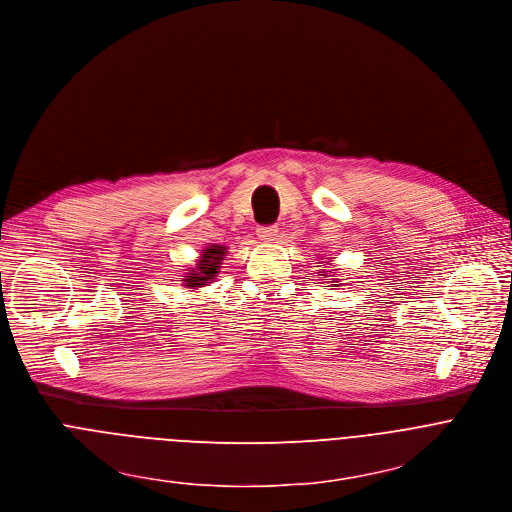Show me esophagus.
Returning <instances> with one entry per match:
<instances>
[{
	"instance_id": "esophagus-1",
	"label": "esophagus",
	"mask_w": 512,
	"mask_h": 512,
	"mask_svg": "<svg viewBox=\"0 0 512 512\" xmlns=\"http://www.w3.org/2000/svg\"><path fill=\"white\" fill-rule=\"evenodd\" d=\"M256 232H258V238H260V240L272 242V240H276V236H278V227H276V225H260Z\"/></svg>"
}]
</instances>
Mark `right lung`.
<instances>
[{
	"mask_svg": "<svg viewBox=\"0 0 512 512\" xmlns=\"http://www.w3.org/2000/svg\"><path fill=\"white\" fill-rule=\"evenodd\" d=\"M223 256H225L223 246H209L201 254V260L197 262V268L191 270L189 276L185 278V287H203L205 282H211L219 272V264H221Z\"/></svg>",
	"mask_w": 512,
	"mask_h": 512,
	"instance_id": "1",
	"label": "right lung"
}]
</instances>
